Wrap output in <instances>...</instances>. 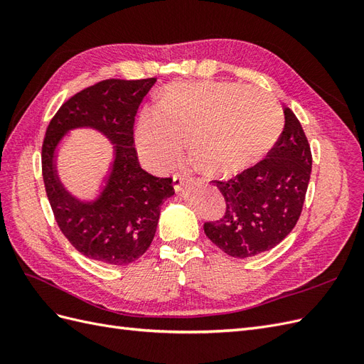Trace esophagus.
<instances>
[{"mask_svg": "<svg viewBox=\"0 0 364 364\" xmlns=\"http://www.w3.org/2000/svg\"><path fill=\"white\" fill-rule=\"evenodd\" d=\"M188 182H190V178L186 174H183V173H174L173 174V186L178 193H181L183 190V186Z\"/></svg>", "mask_w": 364, "mask_h": 364, "instance_id": "esophagus-1", "label": "esophagus"}]
</instances>
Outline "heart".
I'll use <instances>...</instances> for the list:
<instances>
[{
	"instance_id": "1",
	"label": "heart",
	"mask_w": 364,
	"mask_h": 364,
	"mask_svg": "<svg viewBox=\"0 0 364 364\" xmlns=\"http://www.w3.org/2000/svg\"><path fill=\"white\" fill-rule=\"evenodd\" d=\"M282 112L259 87L229 82L173 83L161 91L155 111L136 119L139 156L164 171L179 156L182 138L203 173L226 178L257 164L274 146Z\"/></svg>"
}]
</instances>
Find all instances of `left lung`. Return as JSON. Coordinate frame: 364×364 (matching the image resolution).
<instances>
[{
  "label": "left lung",
  "instance_id": "1",
  "mask_svg": "<svg viewBox=\"0 0 364 364\" xmlns=\"http://www.w3.org/2000/svg\"><path fill=\"white\" fill-rule=\"evenodd\" d=\"M267 156L229 181H213L223 194L222 218L203 225L206 237L228 255L247 258L270 250L301 217L311 174V150L290 107Z\"/></svg>",
  "mask_w": 364,
  "mask_h": 364
}]
</instances>
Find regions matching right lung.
<instances>
[{
    "label": "right lung",
    "instance_id": "1",
    "mask_svg": "<svg viewBox=\"0 0 364 364\" xmlns=\"http://www.w3.org/2000/svg\"><path fill=\"white\" fill-rule=\"evenodd\" d=\"M156 79L98 82L73 95L50 121L42 144V178L62 234L82 255L126 266L144 253L156 232L161 205L174 194L170 178L139 167L134 147L138 107ZM92 127L114 144L112 174L94 203L75 200L57 178L53 151L71 128Z\"/></svg>",
    "mask_w": 364,
    "mask_h": 364
}]
</instances>
